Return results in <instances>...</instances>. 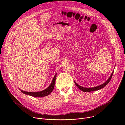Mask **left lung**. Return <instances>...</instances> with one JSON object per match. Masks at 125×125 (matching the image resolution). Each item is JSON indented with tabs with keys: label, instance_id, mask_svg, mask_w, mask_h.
I'll return each mask as SVG.
<instances>
[{
	"label": "left lung",
	"instance_id": "obj_1",
	"mask_svg": "<svg viewBox=\"0 0 125 125\" xmlns=\"http://www.w3.org/2000/svg\"><path fill=\"white\" fill-rule=\"evenodd\" d=\"M113 72L114 71H113V72L112 73L110 77H109V78L104 83L99 85V86H96V87H82L80 85H79V84H78L75 82V84L76 85V86L80 89V90H81L83 92H93V91H97V90H100V89L102 88L103 87H104V86H105L110 81L111 78H112V75H113Z\"/></svg>",
	"mask_w": 125,
	"mask_h": 125
}]
</instances>
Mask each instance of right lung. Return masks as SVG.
Returning a JSON list of instances; mask_svg holds the SVG:
<instances>
[{
  "label": "right lung",
  "mask_w": 125,
  "mask_h": 125,
  "mask_svg": "<svg viewBox=\"0 0 125 125\" xmlns=\"http://www.w3.org/2000/svg\"><path fill=\"white\" fill-rule=\"evenodd\" d=\"M56 78V74L54 76V78H53L50 85L47 88H46L45 90L43 91L37 92H25V91L21 90V92H22L23 94H25L29 95L33 97H44V96H47L50 94V93L53 90V89H54Z\"/></svg>",
  "instance_id": "right-lung-1"
}]
</instances>
